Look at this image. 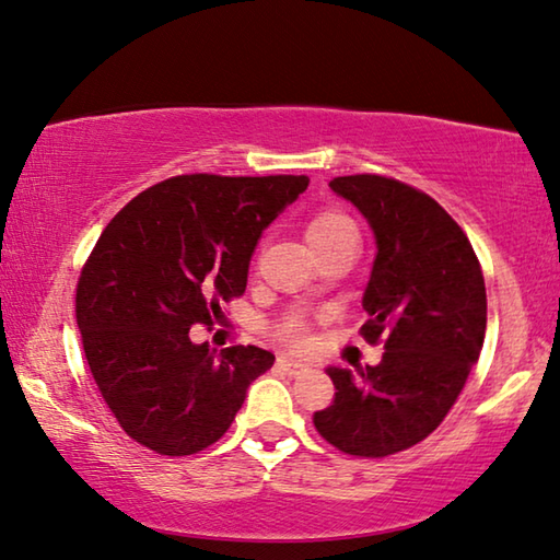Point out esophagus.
Masks as SVG:
<instances>
[{"instance_id":"esophagus-1","label":"esophagus","mask_w":560,"mask_h":560,"mask_svg":"<svg viewBox=\"0 0 560 560\" xmlns=\"http://www.w3.org/2000/svg\"><path fill=\"white\" fill-rule=\"evenodd\" d=\"M278 366L282 372H288L290 377H295V374H300V372H305L307 370V364L305 362H300V360H290V357H278Z\"/></svg>"}]
</instances>
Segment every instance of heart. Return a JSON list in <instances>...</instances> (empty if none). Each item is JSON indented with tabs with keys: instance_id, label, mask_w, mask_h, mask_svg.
<instances>
[{
	"instance_id": "obj_1",
	"label": "heart",
	"mask_w": 560,
	"mask_h": 560,
	"mask_svg": "<svg viewBox=\"0 0 560 560\" xmlns=\"http://www.w3.org/2000/svg\"><path fill=\"white\" fill-rule=\"evenodd\" d=\"M305 237H307L310 247L329 245V243L345 241V237H354L357 241V225L350 215L342 213V210L323 208L307 220ZM275 335H278L285 345L295 347V350H305V347H310V342H313V335H310V323L305 315H292L288 319H282L278 329H275Z\"/></svg>"
}]
</instances>
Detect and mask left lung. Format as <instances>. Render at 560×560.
Instances as JSON below:
<instances>
[{
    "label": "left lung",
    "instance_id": "obj_1",
    "mask_svg": "<svg viewBox=\"0 0 560 560\" xmlns=\"http://www.w3.org/2000/svg\"><path fill=\"white\" fill-rule=\"evenodd\" d=\"M377 237L360 335L384 342L377 366H329V407L315 411L325 442L362 459L405 452L459 399L487 335V285L459 223L424 190L374 173L329 180Z\"/></svg>",
    "mask_w": 560,
    "mask_h": 560
}]
</instances>
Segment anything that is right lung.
Instances as JSON below:
<instances>
[{"label": "right lung", "mask_w": 560, "mask_h": 560, "mask_svg": "<svg viewBox=\"0 0 560 560\" xmlns=\"http://www.w3.org/2000/svg\"><path fill=\"white\" fill-rule=\"evenodd\" d=\"M307 176L186 173L126 203L77 285V325L101 397L124 432L163 456H190L231 429L275 354L190 342L241 298L260 235Z\"/></svg>", "instance_id": "obj_1"}]
</instances>
